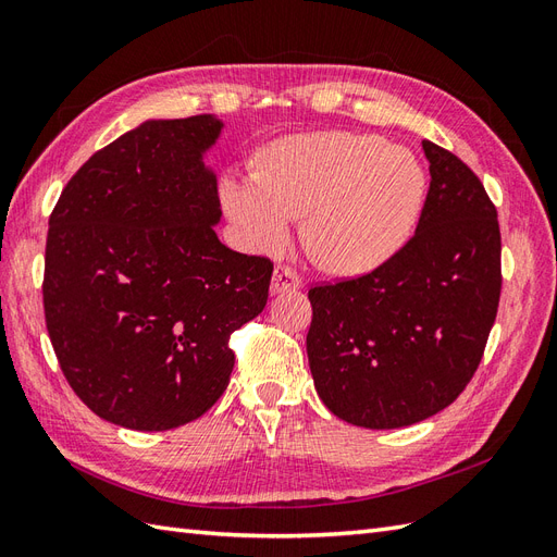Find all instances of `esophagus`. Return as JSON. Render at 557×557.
<instances>
[{
	"label": "esophagus",
	"instance_id": "esophagus-1",
	"mask_svg": "<svg viewBox=\"0 0 557 557\" xmlns=\"http://www.w3.org/2000/svg\"><path fill=\"white\" fill-rule=\"evenodd\" d=\"M301 278L290 267H276L274 269V276H272V295L278 293H295L299 290Z\"/></svg>",
	"mask_w": 557,
	"mask_h": 557
}]
</instances>
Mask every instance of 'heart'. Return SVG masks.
<instances>
[{"label": "heart", "instance_id": "obj_1", "mask_svg": "<svg viewBox=\"0 0 557 557\" xmlns=\"http://www.w3.org/2000/svg\"><path fill=\"white\" fill-rule=\"evenodd\" d=\"M223 207L250 250L290 242L297 215L313 260L332 274L358 276L409 242L428 176L409 148L374 134L315 132L269 146L262 174H230Z\"/></svg>", "mask_w": 557, "mask_h": 557}]
</instances>
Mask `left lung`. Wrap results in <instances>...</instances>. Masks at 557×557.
Here are the masks:
<instances>
[{"mask_svg":"<svg viewBox=\"0 0 557 557\" xmlns=\"http://www.w3.org/2000/svg\"><path fill=\"white\" fill-rule=\"evenodd\" d=\"M423 150L432 181L413 237L374 272L309 290L315 393L358 428H407L458 399L499 307L497 209L458 156Z\"/></svg>","mask_w":557,"mask_h":557,"instance_id":"8db88e82","label":"left lung"}]
</instances>
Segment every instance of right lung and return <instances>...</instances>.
Listing matches in <instances>:
<instances>
[{"instance_id":"right-lung-1","label":"right lung","mask_w":557,"mask_h":557,"mask_svg":"<svg viewBox=\"0 0 557 557\" xmlns=\"http://www.w3.org/2000/svg\"><path fill=\"white\" fill-rule=\"evenodd\" d=\"M223 121H146L81 166L48 221L44 313L64 379L113 425L164 432L207 413L230 334L262 313L274 264L221 244L205 153Z\"/></svg>"}]
</instances>
